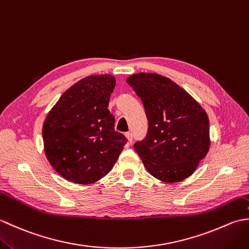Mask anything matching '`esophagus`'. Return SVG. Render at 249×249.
<instances>
[{
	"label": "esophagus",
	"mask_w": 249,
	"mask_h": 249,
	"mask_svg": "<svg viewBox=\"0 0 249 249\" xmlns=\"http://www.w3.org/2000/svg\"><path fill=\"white\" fill-rule=\"evenodd\" d=\"M125 136H126V138H127L129 143H131V141H133V134H131L130 131H128V133L125 134Z\"/></svg>",
	"instance_id": "obj_1"
}]
</instances>
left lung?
<instances>
[{
	"instance_id": "8db88e82",
	"label": "left lung",
	"mask_w": 249,
	"mask_h": 249,
	"mask_svg": "<svg viewBox=\"0 0 249 249\" xmlns=\"http://www.w3.org/2000/svg\"><path fill=\"white\" fill-rule=\"evenodd\" d=\"M145 110L149 128L134 149L153 177L167 183L192 176L210 147L208 114L177 83L157 73L126 79Z\"/></svg>"
}]
</instances>
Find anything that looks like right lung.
I'll return each mask as SVG.
<instances>
[{"label": "right lung", "mask_w": 249, "mask_h": 249, "mask_svg": "<svg viewBox=\"0 0 249 249\" xmlns=\"http://www.w3.org/2000/svg\"><path fill=\"white\" fill-rule=\"evenodd\" d=\"M115 87L111 75L81 79L62 95L43 126L50 165L68 181L89 184L110 172L127 142L114 130L108 110Z\"/></svg>", "instance_id": "right-lung-1"}]
</instances>
